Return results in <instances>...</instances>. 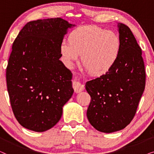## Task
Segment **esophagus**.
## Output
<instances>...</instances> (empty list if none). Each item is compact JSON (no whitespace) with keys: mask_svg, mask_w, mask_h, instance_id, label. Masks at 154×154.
<instances>
[{"mask_svg":"<svg viewBox=\"0 0 154 154\" xmlns=\"http://www.w3.org/2000/svg\"><path fill=\"white\" fill-rule=\"evenodd\" d=\"M73 89H74L75 92H76V93H79V92H81L84 90V85L83 84H82L81 83H80L79 81H73Z\"/></svg>","mask_w":154,"mask_h":154,"instance_id":"34e87169","label":"esophagus"}]
</instances>
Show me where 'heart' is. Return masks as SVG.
Returning <instances> with one entry per match:
<instances>
[{
  "instance_id": "heart-1",
  "label": "heart",
  "mask_w": 154,
  "mask_h": 154,
  "mask_svg": "<svg viewBox=\"0 0 154 154\" xmlns=\"http://www.w3.org/2000/svg\"><path fill=\"white\" fill-rule=\"evenodd\" d=\"M122 49L121 38L116 33L96 25L80 26L64 40L60 50L64 62L71 66L81 54L86 71L101 77L112 70L119 60Z\"/></svg>"
}]
</instances>
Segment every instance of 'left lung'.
<instances>
[{"instance_id": "1", "label": "left lung", "mask_w": 154, "mask_h": 154, "mask_svg": "<svg viewBox=\"0 0 154 154\" xmlns=\"http://www.w3.org/2000/svg\"><path fill=\"white\" fill-rule=\"evenodd\" d=\"M122 49L112 70L88 81L91 97L87 110L90 123L98 131L111 133L125 128L135 115L146 83L142 50L129 27L119 23Z\"/></svg>"}]
</instances>
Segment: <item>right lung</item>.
Returning a JSON list of instances; mask_svg holds the SVG:
<instances>
[{
	"mask_svg": "<svg viewBox=\"0 0 154 154\" xmlns=\"http://www.w3.org/2000/svg\"><path fill=\"white\" fill-rule=\"evenodd\" d=\"M73 26L62 18L31 21L12 44L6 69L8 92L14 116L26 129L52 128L72 96V73L60 60V47Z\"/></svg>",
	"mask_w": 154,
	"mask_h": 154,
	"instance_id": "obj_1",
	"label": "right lung"
}]
</instances>
